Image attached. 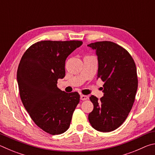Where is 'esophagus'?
<instances>
[{
  "label": "esophagus",
  "mask_w": 155,
  "mask_h": 155,
  "mask_svg": "<svg viewBox=\"0 0 155 155\" xmlns=\"http://www.w3.org/2000/svg\"><path fill=\"white\" fill-rule=\"evenodd\" d=\"M88 99V96H85V95H81V100H82V101H85V100H87Z\"/></svg>",
  "instance_id": "obj_1"
}]
</instances>
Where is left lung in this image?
<instances>
[{"label":"left lung","mask_w":155,"mask_h":155,"mask_svg":"<svg viewBox=\"0 0 155 155\" xmlns=\"http://www.w3.org/2000/svg\"><path fill=\"white\" fill-rule=\"evenodd\" d=\"M87 46L98 57L97 79L104 83L101 100L90 98L94 109L88 120L94 129L111 132L123 124L132 109L138 86L137 68L130 54L118 44L103 41Z\"/></svg>","instance_id":"8db88e82"}]
</instances>
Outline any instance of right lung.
<instances>
[{"mask_svg":"<svg viewBox=\"0 0 155 155\" xmlns=\"http://www.w3.org/2000/svg\"><path fill=\"white\" fill-rule=\"evenodd\" d=\"M81 41H41L23 54L17 81L23 105L37 126L51 135L65 132L79 103L78 92L66 93L57 87L64 78L67 57L82 45Z\"/></svg>","mask_w":155,"mask_h":155,"instance_id":"right-lung-1","label":"right lung"}]
</instances>
